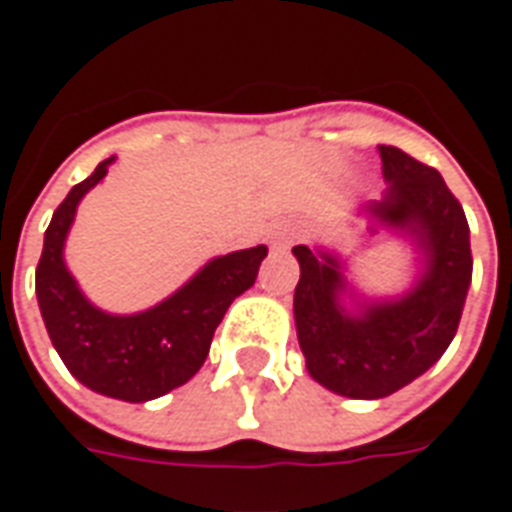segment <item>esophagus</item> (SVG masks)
<instances>
[{
  "label": "esophagus",
  "instance_id": "1",
  "mask_svg": "<svg viewBox=\"0 0 512 512\" xmlns=\"http://www.w3.org/2000/svg\"><path fill=\"white\" fill-rule=\"evenodd\" d=\"M296 230H293V227H285V230H279L277 233V241H274V244L277 246H288V244H293V238H296Z\"/></svg>",
  "mask_w": 512,
  "mask_h": 512
}]
</instances>
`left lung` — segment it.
Returning a JSON list of instances; mask_svg holds the SVG:
<instances>
[{
    "mask_svg": "<svg viewBox=\"0 0 512 512\" xmlns=\"http://www.w3.org/2000/svg\"><path fill=\"white\" fill-rule=\"evenodd\" d=\"M389 189L367 211L381 224L414 235L425 271L403 299L348 312L340 260L293 246L301 277L293 296L296 334L310 376L337 395L376 400L411 384L447 351L472 282L469 222L439 172L400 147L381 145ZM373 230V227H370Z\"/></svg>",
    "mask_w": 512,
    "mask_h": 512,
    "instance_id": "1",
    "label": "left lung"
}]
</instances>
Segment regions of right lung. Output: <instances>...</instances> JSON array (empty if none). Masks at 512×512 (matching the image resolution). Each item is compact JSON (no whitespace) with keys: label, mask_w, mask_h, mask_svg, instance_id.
I'll return each mask as SVG.
<instances>
[{"label":"right lung","mask_w":512,"mask_h":512,"mask_svg":"<svg viewBox=\"0 0 512 512\" xmlns=\"http://www.w3.org/2000/svg\"><path fill=\"white\" fill-rule=\"evenodd\" d=\"M115 156L76 183L51 216L43 255L35 271L38 304L51 345L76 381L93 392L128 403H145L186 384L205 362L213 332L235 296L255 285L257 268L268 255L263 244L233 255L213 257L169 299L136 315L98 310L71 277L62 246L71 230L76 205L98 180H104Z\"/></svg>","instance_id":"1"}]
</instances>
